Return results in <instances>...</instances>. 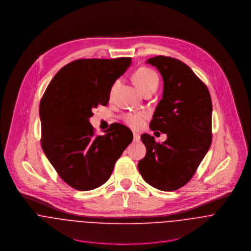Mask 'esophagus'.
Instances as JSON below:
<instances>
[{"mask_svg":"<svg viewBox=\"0 0 251 251\" xmlns=\"http://www.w3.org/2000/svg\"><path fill=\"white\" fill-rule=\"evenodd\" d=\"M133 141L134 142H139L140 141V135L137 133H133Z\"/></svg>","mask_w":251,"mask_h":251,"instance_id":"obj_1","label":"esophagus"}]
</instances>
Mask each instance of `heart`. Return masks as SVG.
I'll return each mask as SVG.
<instances>
[{"mask_svg":"<svg viewBox=\"0 0 251 251\" xmlns=\"http://www.w3.org/2000/svg\"><path fill=\"white\" fill-rule=\"evenodd\" d=\"M133 82L143 93L150 88H157L158 77L156 73L148 68H140L133 74ZM147 116L145 113H128L124 116L125 123L133 129H139L143 126Z\"/></svg>","mask_w":251,"mask_h":251,"instance_id":"obj_1","label":"heart"}]
</instances>
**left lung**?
<instances>
[{"label":"left lung","mask_w":251,"mask_h":251,"mask_svg":"<svg viewBox=\"0 0 251 251\" xmlns=\"http://www.w3.org/2000/svg\"><path fill=\"white\" fill-rule=\"evenodd\" d=\"M163 79L162 99L150 128L167 135L157 143L144 133L147 149L138 170L144 180L162 191H173L193 177L212 144V100L207 86L179 60L156 56L147 61Z\"/></svg>","instance_id":"left-lung-1"}]
</instances>
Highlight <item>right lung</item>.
Wrapping results in <instances>:
<instances>
[{
  "mask_svg": "<svg viewBox=\"0 0 251 251\" xmlns=\"http://www.w3.org/2000/svg\"><path fill=\"white\" fill-rule=\"evenodd\" d=\"M130 64L131 58L125 57L73 61L57 72L40 100L42 150L59 176L77 190L106 182L132 142L124 125L112 124L99 136L89 122L93 108L107 105L113 84Z\"/></svg>",
  "mask_w": 251,
  "mask_h": 251,
  "instance_id": "right-lung-1",
  "label": "right lung"
}]
</instances>
